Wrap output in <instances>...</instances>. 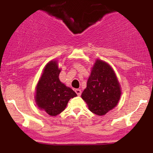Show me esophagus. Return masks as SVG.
Here are the masks:
<instances>
[{"instance_id":"esophagus-1","label":"esophagus","mask_w":153,"mask_h":153,"mask_svg":"<svg viewBox=\"0 0 153 153\" xmlns=\"http://www.w3.org/2000/svg\"><path fill=\"white\" fill-rule=\"evenodd\" d=\"M75 92H76V95L78 96L81 95V94H82V90H79V89H76V90H75Z\"/></svg>"}]
</instances>
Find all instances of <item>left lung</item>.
<instances>
[{"mask_svg":"<svg viewBox=\"0 0 153 153\" xmlns=\"http://www.w3.org/2000/svg\"><path fill=\"white\" fill-rule=\"evenodd\" d=\"M121 95L116 74L108 63L96 60L82 97L91 112L103 116L117 105Z\"/></svg>","mask_w":153,"mask_h":153,"instance_id":"obj_1","label":"left lung"}]
</instances>
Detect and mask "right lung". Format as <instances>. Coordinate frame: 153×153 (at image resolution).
<instances>
[{"instance_id":"right-lung-1","label":"right lung","mask_w":153,"mask_h":153,"mask_svg":"<svg viewBox=\"0 0 153 153\" xmlns=\"http://www.w3.org/2000/svg\"><path fill=\"white\" fill-rule=\"evenodd\" d=\"M57 61H51L45 66L36 87L35 101L39 108L51 116L61 114L71 98L76 97L73 90L60 81Z\"/></svg>"}]
</instances>
